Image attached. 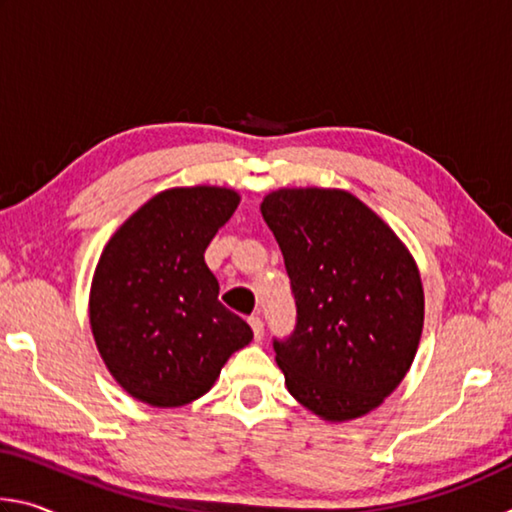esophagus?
Returning <instances> with one entry per match:
<instances>
[{
	"instance_id": "esophagus-1",
	"label": "esophagus",
	"mask_w": 512,
	"mask_h": 512,
	"mask_svg": "<svg viewBox=\"0 0 512 512\" xmlns=\"http://www.w3.org/2000/svg\"><path fill=\"white\" fill-rule=\"evenodd\" d=\"M250 327H253L255 341H262L264 339V320L259 316H253V318H250Z\"/></svg>"
}]
</instances>
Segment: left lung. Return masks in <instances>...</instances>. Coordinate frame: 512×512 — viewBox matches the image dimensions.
Returning a JSON list of instances; mask_svg holds the SVG:
<instances>
[{"label": "left lung", "mask_w": 512, "mask_h": 512, "mask_svg": "<svg viewBox=\"0 0 512 512\" xmlns=\"http://www.w3.org/2000/svg\"><path fill=\"white\" fill-rule=\"evenodd\" d=\"M259 210L298 307L293 334L273 341L289 393L327 422L375 411L402 384L422 336L424 291L409 248L345 189L282 187Z\"/></svg>", "instance_id": "1"}]
</instances>
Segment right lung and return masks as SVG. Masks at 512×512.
<instances>
[{
    "instance_id": "obj_1",
    "label": "right lung",
    "mask_w": 512,
    "mask_h": 512,
    "mask_svg": "<svg viewBox=\"0 0 512 512\" xmlns=\"http://www.w3.org/2000/svg\"><path fill=\"white\" fill-rule=\"evenodd\" d=\"M239 201L228 187L164 189L103 248L90 327L110 375L135 400L158 409L194 402L253 341L246 320L219 302V282L205 264V248Z\"/></svg>"
}]
</instances>
